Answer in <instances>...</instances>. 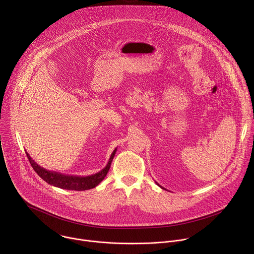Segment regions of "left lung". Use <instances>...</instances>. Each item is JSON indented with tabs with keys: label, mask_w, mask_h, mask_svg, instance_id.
<instances>
[{
	"label": "left lung",
	"mask_w": 254,
	"mask_h": 254,
	"mask_svg": "<svg viewBox=\"0 0 254 254\" xmlns=\"http://www.w3.org/2000/svg\"><path fill=\"white\" fill-rule=\"evenodd\" d=\"M157 184H158V183H157ZM158 185H159V184H158ZM159 186H160V185H159ZM160 187H161V188H162V189H165V188H163V187H162V186H160ZM165 190H166V189H165Z\"/></svg>",
	"instance_id": "8db88e82"
}]
</instances>
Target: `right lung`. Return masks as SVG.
Segmentation results:
<instances>
[{"label": "right lung", "mask_w": 254, "mask_h": 254, "mask_svg": "<svg viewBox=\"0 0 254 254\" xmlns=\"http://www.w3.org/2000/svg\"><path fill=\"white\" fill-rule=\"evenodd\" d=\"M116 153H117V149H115L110 160H108V163L101 171H99L96 174H93L90 176H85V177L64 175L61 173L54 172V171L46 170V169L40 167L38 164H36V162H34L32 160V158L28 155V153H26V154H27V157H28L30 164L33 167L34 171L37 173L38 176L41 177L48 184H50L54 187L66 189V190L85 191V190H89V189L96 187L105 178L106 174L108 173V170H110V168H111V165H112V162L114 160Z\"/></svg>", "instance_id": "obj_1"}]
</instances>
